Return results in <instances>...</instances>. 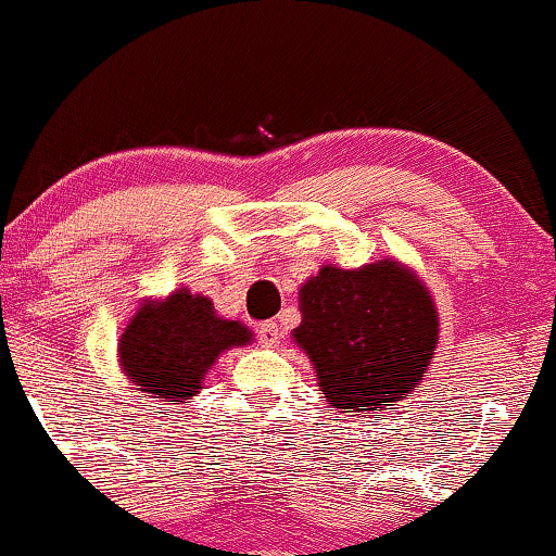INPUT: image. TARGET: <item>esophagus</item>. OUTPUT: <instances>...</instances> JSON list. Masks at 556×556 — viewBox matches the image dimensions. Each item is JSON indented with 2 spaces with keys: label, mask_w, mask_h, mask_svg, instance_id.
I'll use <instances>...</instances> for the list:
<instances>
[{
  "label": "esophagus",
  "mask_w": 556,
  "mask_h": 556,
  "mask_svg": "<svg viewBox=\"0 0 556 556\" xmlns=\"http://www.w3.org/2000/svg\"><path fill=\"white\" fill-rule=\"evenodd\" d=\"M258 338H261V343H265V345H276L280 341V328H278L276 320H268V324H263L258 328Z\"/></svg>",
  "instance_id": "1"
}]
</instances>
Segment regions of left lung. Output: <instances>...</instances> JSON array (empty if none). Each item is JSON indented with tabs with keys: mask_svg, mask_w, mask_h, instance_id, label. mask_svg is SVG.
Instances as JSON below:
<instances>
[{
	"mask_svg": "<svg viewBox=\"0 0 556 556\" xmlns=\"http://www.w3.org/2000/svg\"><path fill=\"white\" fill-rule=\"evenodd\" d=\"M295 343L308 353L324 399L345 412L396 406L421 381L439 338L433 301L393 261L326 265L301 288Z\"/></svg>",
	"mask_w": 556,
	"mask_h": 556,
	"instance_id": "obj_1",
	"label": "left lung"
}]
</instances>
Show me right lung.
<instances>
[{"instance_id": "obj_1", "label": "right lung", "mask_w": 556, "mask_h": 556, "mask_svg": "<svg viewBox=\"0 0 556 556\" xmlns=\"http://www.w3.org/2000/svg\"><path fill=\"white\" fill-rule=\"evenodd\" d=\"M251 341L238 320L215 316L203 295L178 291L163 303H144L119 338V364L152 399H190L213 361Z\"/></svg>"}]
</instances>
